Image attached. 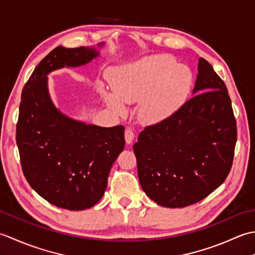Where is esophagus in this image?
Wrapping results in <instances>:
<instances>
[{
    "label": "esophagus",
    "instance_id": "1",
    "mask_svg": "<svg viewBox=\"0 0 255 255\" xmlns=\"http://www.w3.org/2000/svg\"><path fill=\"white\" fill-rule=\"evenodd\" d=\"M134 139V132L131 128H127L126 131H125V140H126L127 144L132 143Z\"/></svg>",
    "mask_w": 255,
    "mask_h": 255
}]
</instances>
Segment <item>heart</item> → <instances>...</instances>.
Wrapping results in <instances>:
<instances>
[{
  "label": "heart",
  "instance_id": "heart-1",
  "mask_svg": "<svg viewBox=\"0 0 255 255\" xmlns=\"http://www.w3.org/2000/svg\"><path fill=\"white\" fill-rule=\"evenodd\" d=\"M113 92L101 88L110 107L125 114L126 104H138V118L154 125L170 118L185 103L192 88L189 69L169 55H154L114 69L110 73Z\"/></svg>",
  "mask_w": 255,
  "mask_h": 255
}]
</instances>
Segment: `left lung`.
<instances>
[{
    "instance_id": "8db88e82",
    "label": "left lung",
    "mask_w": 255,
    "mask_h": 255,
    "mask_svg": "<svg viewBox=\"0 0 255 255\" xmlns=\"http://www.w3.org/2000/svg\"><path fill=\"white\" fill-rule=\"evenodd\" d=\"M193 97L133 144L139 182L160 206L182 208L207 197L228 176L237 124L226 84L204 58Z\"/></svg>"
}]
</instances>
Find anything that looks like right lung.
Returning <instances> with one entry per match:
<instances>
[{"mask_svg":"<svg viewBox=\"0 0 255 255\" xmlns=\"http://www.w3.org/2000/svg\"><path fill=\"white\" fill-rule=\"evenodd\" d=\"M99 55L95 47L59 46L35 68L21 92L16 143L23 173L42 198L69 210L100 202L111 167L124 150L125 127H100L64 115L50 99L47 75L84 66Z\"/></svg>","mask_w":255,"mask_h":255,"instance_id":"add662e5","label":"right lung"}]
</instances>
